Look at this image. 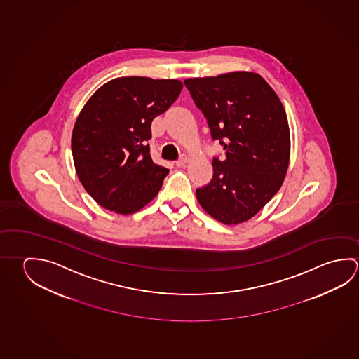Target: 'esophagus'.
I'll use <instances>...</instances> for the list:
<instances>
[{
    "label": "esophagus",
    "instance_id": "1",
    "mask_svg": "<svg viewBox=\"0 0 359 359\" xmlns=\"http://www.w3.org/2000/svg\"><path fill=\"white\" fill-rule=\"evenodd\" d=\"M188 161V156H187V155H182V158L177 160V163H175V164H177V168H182V166H185V164H187Z\"/></svg>",
    "mask_w": 359,
    "mask_h": 359
}]
</instances>
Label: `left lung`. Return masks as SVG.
<instances>
[{"mask_svg":"<svg viewBox=\"0 0 359 359\" xmlns=\"http://www.w3.org/2000/svg\"><path fill=\"white\" fill-rule=\"evenodd\" d=\"M226 158H213V179L196 199L214 219H251L283 185L290 163V128L283 103L257 73L231 72L184 81Z\"/></svg>","mask_w":359,"mask_h":359,"instance_id":"1","label":"left lung"}]
</instances>
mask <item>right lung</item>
Returning a JSON list of instances; mask_svg holds the SVG:
<instances>
[{
    "label": "right lung",
    "instance_id": "right-lung-1",
    "mask_svg": "<svg viewBox=\"0 0 359 359\" xmlns=\"http://www.w3.org/2000/svg\"><path fill=\"white\" fill-rule=\"evenodd\" d=\"M177 79L121 76L84 104L72 133L76 175L100 205L133 214L158 195L169 170L155 164L151 122L177 101Z\"/></svg>",
    "mask_w": 359,
    "mask_h": 359
}]
</instances>
